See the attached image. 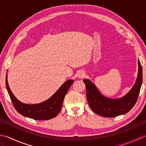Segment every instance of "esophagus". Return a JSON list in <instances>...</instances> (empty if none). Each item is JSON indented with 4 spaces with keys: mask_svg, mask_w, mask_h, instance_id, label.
<instances>
[{
    "mask_svg": "<svg viewBox=\"0 0 146 146\" xmlns=\"http://www.w3.org/2000/svg\"><path fill=\"white\" fill-rule=\"evenodd\" d=\"M85 76V73H80V75H79V77L80 78H83V76Z\"/></svg>",
    "mask_w": 146,
    "mask_h": 146,
    "instance_id": "1",
    "label": "esophagus"
}]
</instances>
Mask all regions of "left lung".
Instances as JSON below:
<instances>
[{"instance_id": "obj_1", "label": "left lung", "mask_w": 146, "mask_h": 146, "mask_svg": "<svg viewBox=\"0 0 146 146\" xmlns=\"http://www.w3.org/2000/svg\"><path fill=\"white\" fill-rule=\"evenodd\" d=\"M138 75L135 85L127 94L119 99L104 97L88 80H83L86 86V98L95 113L105 117H115L129 112L137 102L142 83V68L138 60Z\"/></svg>"}]
</instances>
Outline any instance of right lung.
Here are the masks:
<instances>
[{
    "instance_id": "right-lung-1",
    "label": "right lung",
    "mask_w": 146,
    "mask_h": 146,
    "mask_svg": "<svg viewBox=\"0 0 146 146\" xmlns=\"http://www.w3.org/2000/svg\"><path fill=\"white\" fill-rule=\"evenodd\" d=\"M7 78L6 75V87L15 109L23 116L38 120L51 119L57 115L61 109L65 95L73 83L72 80H68L50 98L42 103L27 105L21 103L14 97L9 88Z\"/></svg>"
}]
</instances>
